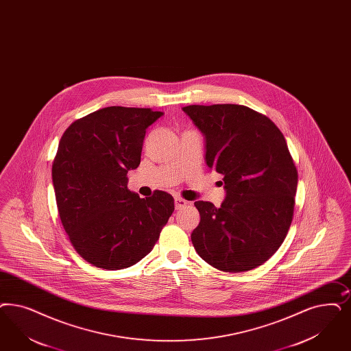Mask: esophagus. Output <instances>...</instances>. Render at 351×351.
Here are the masks:
<instances>
[{
	"label": "esophagus",
	"mask_w": 351,
	"mask_h": 351,
	"mask_svg": "<svg viewBox=\"0 0 351 351\" xmlns=\"http://www.w3.org/2000/svg\"><path fill=\"white\" fill-rule=\"evenodd\" d=\"M186 205H188V201L182 199V197H175V208L176 210H180Z\"/></svg>",
	"instance_id": "esophagus-1"
}]
</instances>
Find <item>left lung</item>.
Segmentation results:
<instances>
[{"instance_id": "obj_1", "label": "left lung", "mask_w": 351, "mask_h": 351, "mask_svg": "<svg viewBox=\"0 0 351 351\" xmlns=\"http://www.w3.org/2000/svg\"><path fill=\"white\" fill-rule=\"evenodd\" d=\"M182 111L206 138V163L223 175L226 198L197 201L198 255L224 272L263 265L289 230L298 172L276 124L242 105H191ZM223 184V182H221Z\"/></svg>"}]
</instances>
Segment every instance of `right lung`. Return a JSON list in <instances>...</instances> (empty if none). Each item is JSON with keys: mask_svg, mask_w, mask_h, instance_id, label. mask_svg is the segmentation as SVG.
Returning a JSON list of instances; mask_svg holds the SVG:
<instances>
[{"mask_svg": "<svg viewBox=\"0 0 351 351\" xmlns=\"http://www.w3.org/2000/svg\"><path fill=\"white\" fill-rule=\"evenodd\" d=\"M162 111L110 106L73 121L51 167L62 226L73 249L104 269H123L152 252L175 205L156 191L140 198L127 173L138 167L146 128Z\"/></svg>", "mask_w": 351, "mask_h": 351, "instance_id": "1", "label": "right lung"}]
</instances>
